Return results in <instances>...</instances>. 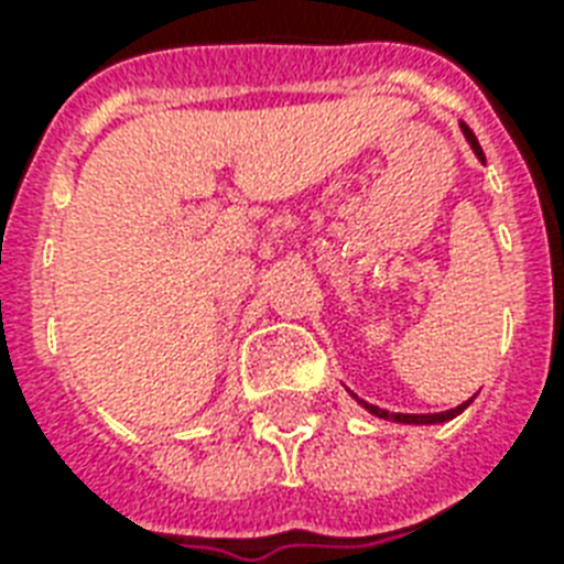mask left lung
Wrapping results in <instances>:
<instances>
[{"instance_id":"8db88e82","label":"left lung","mask_w":564,"mask_h":564,"mask_svg":"<svg viewBox=\"0 0 564 564\" xmlns=\"http://www.w3.org/2000/svg\"><path fill=\"white\" fill-rule=\"evenodd\" d=\"M463 134H465V140H468V143H471V149H474V154H477V158H480L482 163H486V158H482V149H480V143H477V137H474V131L468 126H465L463 122ZM362 406H366V410L371 412V415H377V419H386V421H401V424H438V421H451L454 419V415H459V412L465 410V406H468V403L471 401H465V403H459V406H454V410H445V412H430V415H406V412H389V410H380V406H375V403H366V401H360Z\"/></svg>"}]
</instances>
